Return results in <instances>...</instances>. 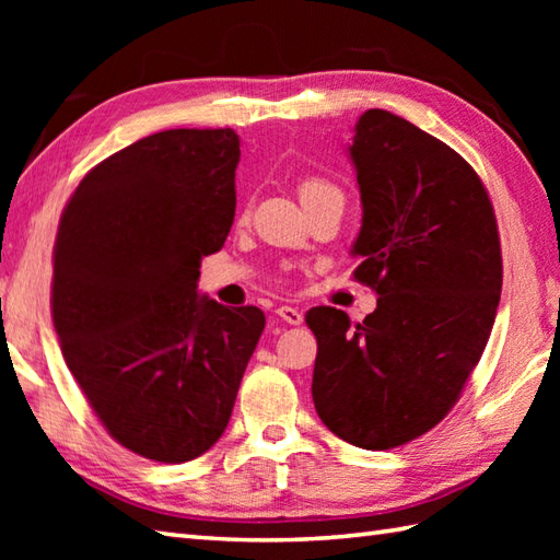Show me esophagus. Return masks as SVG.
<instances>
[{
  "label": "esophagus",
  "instance_id": "1",
  "mask_svg": "<svg viewBox=\"0 0 560 560\" xmlns=\"http://www.w3.org/2000/svg\"><path fill=\"white\" fill-rule=\"evenodd\" d=\"M277 315H279L287 325H301V323H303V313L295 311V307H291V305H281L279 311H277Z\"/></svg>",
  "mask_w": 560,
  "mask_h": 560
}]
</instances>
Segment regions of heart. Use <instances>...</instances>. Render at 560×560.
I'll use <instances>...</instances> for the list:
<instances>
[{"label":"heart","instance_id":"b5f03b06","mask_svg":"<svg viewBox=\"0 0 560 560\" xmlns=\"http://www.w3.org/2000/svg\"><path fill=\"white\" fill-rule=\"evenodd\" d=\"M329 189H337V187L331 185V183H327V180H323V177H305V180L299 187L301 201H307V199H313L317 195L329 192Z\"/></svg>","mask_w":560,"mask_h":560}]
</instances>
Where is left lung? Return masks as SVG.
I'll return each mask as SVG.
<instances>
[{
    "instance_id": "obj_1",
    "label": "left lung",
    "mask_w": 560,
    "mask_h": 560,
    "mask_svg": "<svg viewBox=\"0 0 560 560\" xmlns=\"http://www.w3.org/2000/svg\"><path fill=\"white\" fill-rule=\"evenodd\" d=\"M353 132V277L380 299L359 325L327 305L305 315L317 339L313 401L341 440L392 450L459 399L491 337L503 257L491 199L457 151L380 108Z\"/></svg>"
}]
</instances>
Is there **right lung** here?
<instances>
[{"mask_svg":"<svg viewBox=\"0 0 560 560\" xmlns=\"http://www.w3.org/2000/svg\"><path fill=\"white\" fill-rule=\"evenodd\" d=\"M233 129H165L98 163L59 219L52 323L108 433L180 464L217 443L265 329L255 305L199 295L235 217Z\"/></svg>","mask_w":560,"mask_h":560,"instance_id":"obj_1","label":"right lung"}]
</instances>
